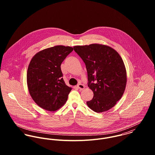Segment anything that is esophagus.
I'll list each match as a JSON object with an SVG mask.
<instances>
[{
	"label": "esophagus",
	"instance_id": "34e87169",
	"mask_svg": "<svg viewBox=\"0 0 155 155\" xmlns=\"http://www.w3.org/2000/svg\"><path fill=\"white\" fill-rule=\"evenodd\" d=\"M77 87H78V88L80 89H81V90L84 89V88H85V86H84L83 84H79Z\"/></svg>",
	"mask_w": 155,
	"mask_h": 155
}]
</instances>
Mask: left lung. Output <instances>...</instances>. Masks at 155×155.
Returning <instances> with one entry per match:
<instances>
[{
    "label": "left lung",
    "mask_w": 155,
    "mask_h": 155,
    "mask_svg": "<svg viewBox=\"0 0 155 155\" xmlns=\"http://www.w3.org/2000/svg\"><path fill=\"white\" fill-rule=\"evenodd\" d=\"M74 51L85 64L89 88L94 93L87 102L97 113L110 110L122 97L127 85V71L122 58L113 48L105 45L75 46Z\"/></svg>",
    "instance_id": "1"
}]
</instances>
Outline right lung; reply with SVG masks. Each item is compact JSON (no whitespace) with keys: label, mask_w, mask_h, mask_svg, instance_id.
Returning a JSON list of instances; mask_svg holds the SVG:
<instances>
[{"label":"right lung","mask_w":155,"mask_h":155,"mask_svg":"<svg viewBox=\"0 0 155 155\" xmlns=\"http://www.w3.org/2000/svg\"><path fill=\"white\" fill-rule=\"evenodd\" d=\"M73 48L57 45L36 53L31 58L27 73L30 95L41 108L57 110L67 101L71 88L66 85L61 64Z\"/></svg>","instance_id":"right-lung-1"}]
</instances>
